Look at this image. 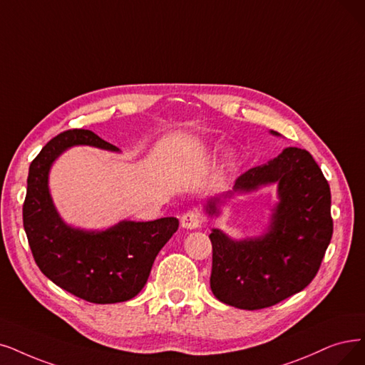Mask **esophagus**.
Wrapping results in <instances>:
<instances>
[{"label":"esophagus","mask_w":365,"mask_h":365,"mask_svg":"<svg viewBox=\"0 0 365 365\" xmlns=\"http://www.w3.org/2000/svg\"><path fill=\"white\" fill-rule=\"evenodd\" d=\"M202 223V215L197 210H188L181 215V226L185 229H196Z\"/></svg>","instance_id":"esophagus-1"}]
</instances>
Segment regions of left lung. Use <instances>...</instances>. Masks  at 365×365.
Here are the masks:
<instances>
[{
  "label": "left lung",
  "mask_w": 365,
  "mask_h": 365,
  "mask_svg": "<svg viewBox=\"0 0 365 365\" xmlns=\"http://www.w3.org/2000/svg\"><path fill=\"white\" fill-rule=\"evenodd\" d=\"M279 182L280 203L265 237L232 241L212 230L210 284L218 301L260 310L301 292L316 277L332 237L331 190L312 154L286 148L267 165L245 170L235 190ZM210 212H215L214 202Z\"/></svg>",
  "instance_id": "1"
}]
</instances>
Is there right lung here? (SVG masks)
I'll return each mask as SVG.
<instances>
[{
	"instance_id": "right-lung-1",
	"label": "right lung",
	"mask_w": 365,
	"mask_h": 365,
	"mask_svg": "<svg viewBox=\"0 0 365 365\" xmlns=\"http://www.w3.org/2000/svg\"><path fill=\"white\" fill-rule=\"evenodd\" d=\"M73 145L116 151L91 130L71 128L51 139L33 160L24 200V229L37 267L56 286L94 304L132 299L147 283L154 259L178 230L175 217L123 222L105 232H82L58 217L48 190L53 160Z\"/></svg>"
}]
</instances>
